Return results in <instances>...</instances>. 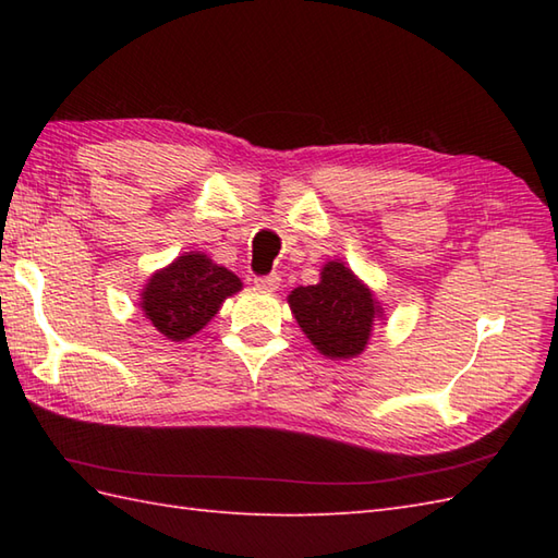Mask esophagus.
<instances>
[{
  "label": "esophagus",
  "instance_id": "esophagus-1",
  "mask_svg": "<svg viewBox=\"0 0 558 558\" xmlns=\"http://www.w3.org/2000/svg\"><path fill=\"white\" fill-rule=\"evenodd\" d=\"M254 282H256L258 290L272 292V290L280 288V276H278V272H270V276H258V278H254Z\"/></svg>",
  "mask_w": 558,
  "mask_h": 558
}]
</instances>
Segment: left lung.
<instances>
[{
    "mask_svg": "<svg viewBox=\"0 0 558 558\" xmlns=\"http://www.w3.org/2000/svg\"><path fill=\"white\" fill-rule=\"evenodd\" d=\"M288 300L300 328L326 357L360 354L378 316L372 292L338 260L324 266L322 282L292 290Z\"/></svg>",
    "mask_w": 558,
    "mask_h": 558,
    "instance_id": "8db88e82",
    "label": "left lung"
}]
</instances>
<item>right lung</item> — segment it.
<instances>
[{"instance_id":"right-lung-1","label":"right lung","mask_w":558,"mask_h":558,"mask_svg":"<svg viewBox=\"0 0 558 558\" xmlns=\"http://www.w3.org/2000/svg\"><path fill=\"white\" fill-rule=\"evenodd\" d=\"M240 290V278L206 254H184L150 278L141 306L165 338L186 340L218 314L225 298Z\"/></svg>"}]
</instances>
